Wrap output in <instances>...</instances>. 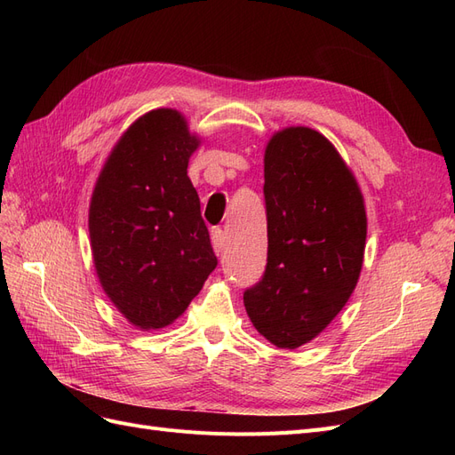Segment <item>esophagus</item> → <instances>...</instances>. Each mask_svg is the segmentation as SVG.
<instances>
[{
    "mask_svg": "<svg viewBox=\"0 0 455 455\" xmlns=\"http://www.w3.org/2000/svg\"><path fill=\"white\" fill-rule=\"evenodd\" d=\"M211 239H212V249L216 254H222L224 252V246H226V233L216 228L211 231Z\"/></svg>",
    "mask_w": 455,
    "mask_h": 455,
    "instance_id": "obj_1",
    "label": "esophagus"
}]
</instances>
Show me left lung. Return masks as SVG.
Returning <instances> with one entry per match:
<instances>
[{"label": "left lung", "mask_w": 455, "mask_h": 455, "mask_svg": "<svg viewBox=\"0 0 455 455\" xmlns=\"http://www.w3.org/2000/svg\"><path fill=\"white\" fill-rule=\"evenodd\" d=\"M264 178L267 266L243 299L261 336L296 349L334 321L359 281L364 197L332 142L309 127L271 136Z\"/></svg>", "instance_id": "left-lung-1"}]
</instances>
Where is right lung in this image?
<instances>
[{"mask_svg": "<svg viewBox=\"0 0 455 455\" xmlns=\"http://www.w3.org/2000/svg\"><path fill=\"white\" fill-rule=\"evenodd\" d=\"M186 117L151 109L123 132L89 206L94 267L136 328L172 324L218 266L188 163L199 148Z\"/></svg>", "mask_w": 455, "mask_h": 455, "instance_id": "right-lung-1", "label": "right lung"}]
</instances>
